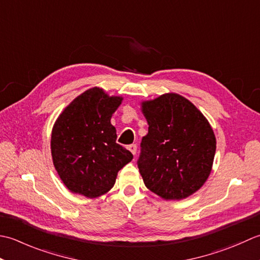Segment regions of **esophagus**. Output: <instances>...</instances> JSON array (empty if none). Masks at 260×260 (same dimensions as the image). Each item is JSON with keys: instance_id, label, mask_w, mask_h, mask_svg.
I'll return each mask as SVG.
<instances>
[{"instance_id": "obj_1", "label": "esophagus", "mask_w": 260, "mask_h": 260, "mask_svg": "<svg viewBox=\"0 0 260 260\" xmlns=\"http://www.w3.org/2000/svg\"><path fill=\"white\" fill-rule=\"evenodd\" d=\"M128 149L134 153V155H136V152H137V145L136 144H132V145H129V147H128Z\"/></svg>"}]
</instances>
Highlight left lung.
Listing matches in <instances>:
<instances>
[{"label": "left lung", "instance_id": "1", "mask_svg": "<svg viewBox=\"0 0 260 260\" xmlns=\"http://www.w3.org/2000/svg\"><path fill=\"white\" fill-rule=\"evenodd\" d=\"M148 134L142 138L138 168L145 185L165 200H181L202 186L216 148L208 120L188 100L164 94L142 103Z\"/></svg>", "mask_w": 260, "mask_h": 260}]
</instances>
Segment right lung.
<instances>
[{
	"instance_id": "right-lung-1",
	"label": "right lung",
	"mask_w": 260,
	"mask_h": 260,
	"mask_svg": "<svg viewBox=\"0 0 260 260\" xmlns=\"http://www.w3.org/2000/svg\"><path fill=\"white\" fill-rule=\"evenodd\" d=\"M121 101L94 87L74 100L57 119L51 156L58 175L72 192L86 198L107 193L118 172L134 158L116 144V130L110 121Z\"/></svg>"
}]
</instances>
